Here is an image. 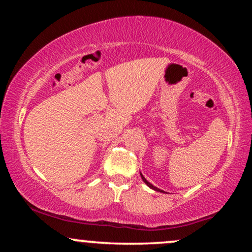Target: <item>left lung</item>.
Returning <instances> with one entry per match:
<instances>
[{
	"instance_id": "obj_1",
	"label": "left lung",
	"mask_w": 252,
	"mask_h": 252,
	"mask_svg": "<svg viewBox=\"0 0 252 252\" xmlns=\"http://www.w3.org/2000/svg\"><path fill=\"white\" fill-rule=\"evenodd\" d=\"M140 175H141V178H142V180H143V182H144V184H146V185L148 186V187H149V188H151V189H154V190H156V191H159V192H164V194H165V191H164V190H161V189H159V188H157V187H155V186H154V185H151L149 181H147V179L143 177V174H142V173H141V172H140Z\"/></svg>"
}]
</instances>
